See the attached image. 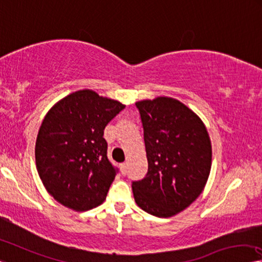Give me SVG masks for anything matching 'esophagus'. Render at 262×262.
I'll return each instance as SVG.
<instances>
[{"mask_svg": "<svg viewBox=\"0 0 262 262\" xmlns=\"http://www.w3.org/2000/svg\"><path fill=\"white\" fill-rule=\"evenodd\" d=\"M120 171H121L122 175H126V172H127V163H121V164H120Z\"/></svg>", "mask_w": 262, "mask_h": 262, "instance_id": "obj_1", "label": "esophagus"}]
</instances>
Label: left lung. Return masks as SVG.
<instances>
[{"mask_svg": "<svg viewBox=\"0 0 262 262\" xmlns=\"http://www.w3.org/2000/svg\"><path fill=\"white\" fill-rule=\"evenodd\" d=\"M142 120L148 172L133 182L138 206L160 218L178 214L203 192L212 146L202 119L177 99L157 97L135 103Z\"/></svg>", "mask_w": 262, "mask_h": 262, "instance_id": "8db88e82", "label": "left lung"}]
</instances>
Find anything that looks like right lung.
Instances as JSON below:
<instances>
[{
    "label": "right lung",
    "mask_w": 262,
    "mask_h": 262,
    "mask_svg": "<svg viewBox=\"0 0 262 262\" xmlns=\"http://www.w3.org/2000/svg\"><path fill=\"white\" fill-rule=\"evenodd\" d=\"M124 107L80 90L45 115L36 140V167L45 189L61 205L84 212L106 199L116 171L107 159L103 129Z\"/></svg>",
    "instance_id": "right-lung-1"
}]
</instances>
